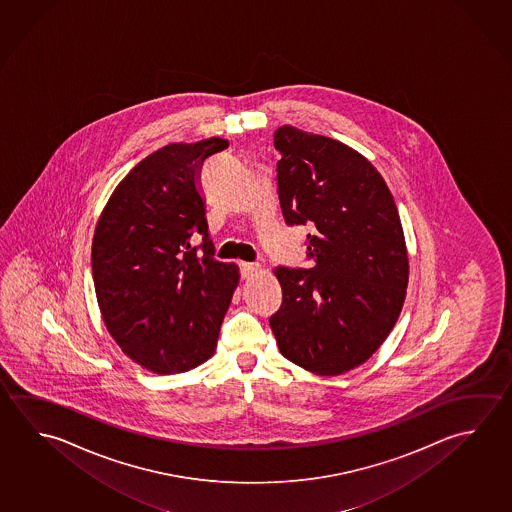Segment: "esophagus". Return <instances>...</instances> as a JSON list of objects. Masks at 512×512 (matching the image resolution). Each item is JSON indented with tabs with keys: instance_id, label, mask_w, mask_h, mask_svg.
I'll return each instance as SVG.
<instances>
[{
	"instance_id": "obj_1",
	"label": "esophagus",
	"mask_w": 512,
	"mask_h": 512,
	"mask_svg": "<svg viewBox=\"0 0 512 512\" xmlns=\"http://www.w3.org/2000/svg\"><path fill=\"white\" fill-rule=\"evenodd\" d=\"M239 266H241V277L243 278L253 277V273L259 271V264H255V262H241Z\"/></svg>"
}]
</instances>
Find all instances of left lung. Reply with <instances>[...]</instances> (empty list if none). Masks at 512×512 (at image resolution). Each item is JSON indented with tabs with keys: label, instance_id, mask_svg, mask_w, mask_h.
Returning <instances> with one entry per match:
<instances>
[{
	"label": "left lung",
	"instance_id": "8db88e82",
	"mask_svg": "<svg viewBox=\"0 0 512 512\" xmlns=\"http://www.w3.org/2000/svg\"><path fill=\"white\" fill-rule=\"evenodd\" d=\"M273 140L282 216L311 226L313 266L275 269L282 305L269 325L284 358L340 376L379 349L403 309V226L383 176L349 145L293 126Z\"/></svg>",
	"mask_w": 512,
	"mask_h": 512
}]
</instances>
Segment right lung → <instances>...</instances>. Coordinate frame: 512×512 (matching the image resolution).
<instances>
[{
	"mask_svg": "<svg viewBox=\"0 0 512 512\" xmlns=\"http://www.w3.org/2000/svg\"><path fill=\"white\" fill-rule=\"evenodd\" d=\"M226 147L208 138L149 154L118 183L95 228L91 268L104 323L156 374L187 372L216 352L239 284V268L214 257L199 185L205 160Z\"/></svg>",
	"mask_w": 512,
	"mask_h": 512,
	"instance_id": "obj_1",
	"label": "right lung"
}]
</instances>
